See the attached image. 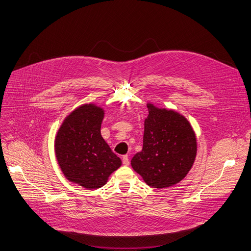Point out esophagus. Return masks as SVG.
<instances>
[{"instance_id": "obj_1", "label": "esophagus", "mask_w": 251, "mask_h": 251, "mask_svg": "<svg viewBox=\"0 0 251 251\" xmlns=\"http://www.w3.org/2000/svg\"><path fill=\"white\" fill-rule=\"evenodd\" d=\"M122 162H123V164H124L125 166H128V165L130 164V162H129V158H128V155H124V156L122 157Z\"/></svg>"}]
</instances>
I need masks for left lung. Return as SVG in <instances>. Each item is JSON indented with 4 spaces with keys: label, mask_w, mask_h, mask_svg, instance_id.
<instances>
[{
    "label": "left lung",
    "mask_w": 251,
    "mask_h": 251,
    "mask_svg": "<svg viewBox=\"0 0 251 251\" xmlns=\"http://www.w3.org/2000/svg\"><path fill=\"white\" fill-rule=\"evenodd\" d=\"M143 148L131 160L132 168L153 188L172 186L190 171L197 151L195 133L178 112L147 104Z\"/></svg>",
    "instance_id": "obj_1"
}]
</instances>
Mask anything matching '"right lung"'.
<instances>
[{
  "label": "right lung",
  "instance_id": "add662e5",
  "mask_svg": "<svg viewBox=\"0 0 251 251\" xmlns=\"http://www.w3.org/2000/svg\"><path fill=\"white\" fill-rule=\"evenodd\" d=\"M104 110L84 104L68 115L55 138V154L65 177L86 189L105 185L122 162L101 135Z\"/></svg>",
  "mask_w": 251,
  "mask_h": 251
}]
</instances>
